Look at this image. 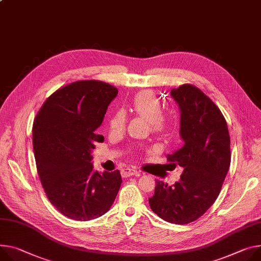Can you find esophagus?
<instances>
[{"label": "esophagus", "instance_id": "obj_1", "mask_svg": "<svg viewBox=\"0 0 261 261\" xmlns=\"http://www.w3.org/2000/svg\"><path fill=\"white\" fill-rule=\"evenodd\" d=\"M122 176L124 178H127V177H130V176H139V172L137 170L127 168V169H124L122 171Z\"/></svg>", "mask_w": 261, "mask_h": 261}]
</instances>
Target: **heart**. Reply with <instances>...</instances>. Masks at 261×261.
<instances>
[{
  "instance_id": "b5f03b06",
  "label": "heart",
  "mask_w": 261,
  "mask_h": 261,
  "mask_svg": "<svg viewBox=\"0 0 261 261\" xmlns=\"http://www.w3.org/2000/svg\"><path fill=\"white\" fill-rule=\"evenodd\" d=\"M131 108L134 113L145 117L155 130H159L163 125V108L155 94L151 91H141L134 98ZM112 130L123 129L125 125V114L123 111H115L109 121Z\"/></svg>"
}]
</instances>
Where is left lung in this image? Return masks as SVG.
I'll list each match as a JSON object with an SVG mask.
<instances>
[{
	"mask_svg": "<svg viewBox=\"0 0 261 261\" xmlns=\"http://www.w3.org/2000/svg\"><path fill=\"white\" fill-rule=\"evenodd\" d=\"M171 96L180 109L183 145L168 160L183 173L173 185L157 180L149 204L165 222L181 225L202 217L219 197L230 167V136L221 110L198 87L183 84Z\"/></svg>",
	"mask_w": 261,
	"mask_h": 261,
	"instance_id": "obj_1",
	"label": "left lung"
}]
</instances>
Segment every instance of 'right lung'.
I'll use <instances>...</instances> for the list:
<instances>
[{
    "mask_svg": "<svg viewBox=\"0 0 261 261\" xmlns=\"http://www.w3.org/2000/svg\"><path fill=\"white\" fill-rule=\"evenodd\" d=\"M117 96L96 80L70 83L45 100L33 123V150L44 193L68 219L89 221L106 213L122 184L120 171L93 170L91 152L104 136L96 130Z\"/></svg>",
    "mask_w": 261,
    "mask_h": 261,
    "instance_id": "obj_1",
    "label": "right lung"
}]
</instances>
